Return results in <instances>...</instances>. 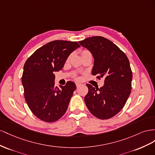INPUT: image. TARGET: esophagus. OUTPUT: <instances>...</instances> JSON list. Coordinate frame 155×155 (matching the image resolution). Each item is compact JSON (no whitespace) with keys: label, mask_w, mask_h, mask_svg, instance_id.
Instances as JSON below:
<instances>
[{"label":"esophagus","mask_w":155,"mask_h":155,"mask_svg":"<svg viewBox=\"0 0 155 155\" xmlns=\"http://www.w3.org/2000/svg\"><path fill=\"white\" fill-rule=\"evenodd\" d=\"M81 85H82V84H81V83H80V82H76V86H77V87H80Z\"/></svg>","instance_id":"esophagus-1"}]
</instances>
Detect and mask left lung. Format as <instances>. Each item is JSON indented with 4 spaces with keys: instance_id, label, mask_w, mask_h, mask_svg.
<instances>
[{
    "instance_id": "obj_1",
    "label": "left lung",
    "mask_w": 155,
    "mask_h": 155,
    "mask_svg": "<svg viewBox=\"0 0 155 155\" xmlns=\"http://www.w3.org/2000/svg\"><path fill=\"white\" fill-rule=\"evenodd\" d=\"M78 43L94 57L91 74L104 78L100 88L86 84V107L97 118H111L124 107L130 94L132 73L129 59L117 45L102 36L87 38Z\"/></svg>"
}]
</instances>
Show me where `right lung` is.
<instances>
[{"mask_svg": "<svg viewBox=\"0 0 155 155\" xmlns=\"http://www.w3.org/2000/svg\"><path fill=\"white\" fill-rule=\"evenodd\" d=\"M81 46L76 41L55 40L35 51L24 65L22 84L26 103L41 120L54 122L62 117L68 109L74 82L54 86V72L62 69L71 53Z\"/></svg>", "mask_w": 155, "mask_h": 155, "instance_id": "add662e5", "label": "right lung"}]
</instances>
